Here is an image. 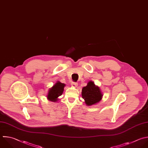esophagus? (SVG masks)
<instances>
[{"label":"esophagus","instance_id":"esophagus-1","mask_svg":"<svg viewBox=\"0 0 148 148\" xmlns=\"http://www.w3.org/2000/svg\"><path fill=\"white\" fill-rule=\"evenodd\" d=\"M71 84V86H74V87H76L78 85V83L75 82H72Z\"/></svg>","mask_w":148,"mask_h":148}]
</instances>
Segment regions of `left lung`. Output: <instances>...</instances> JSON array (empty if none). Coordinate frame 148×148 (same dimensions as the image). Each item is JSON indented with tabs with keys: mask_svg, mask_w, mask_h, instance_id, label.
<instances>
[{
	"mask_svg": "<svg viewBox=\"0 0 148 148\" xmlns=\"http://www.w3.org/2000/svg\"><path fill=\"white\" fill-rule=\"evenodd\" d=\"M82 97L86 105L91 106L101 101L102 94L99 87L95 86L92 81H89L82 89Z\"/></svg>",
	"mask_w": 148,
	"mask_h": 148,
	"instance_id": "left-lung-1",
	"label": "left lung"
}]
</instances>
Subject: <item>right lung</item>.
<instances>
[{
    "instance_id": "right-lung-1",
    "label": "right lung",
    "mask_w": 148,
    "mask_h": 148,
    "mask_svg": "<svg viewBox=\"0 0 148 148\" xmlns=\"http://www.w3.org/2000/svg\"><path fill=\"white\" fill-rule=\"evenodd\" d=\"M64 86V84L60 82H56L52 88L49 89L47 96V99L51 101L56 102L58 100V97L62 95Z\"/></svg>"
}]
</instances>
